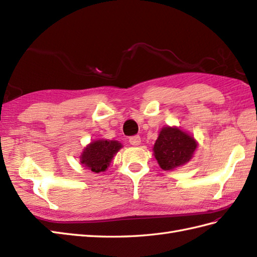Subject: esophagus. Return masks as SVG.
Masks as SVG:
<instances>
[{"label":"esophagus","instance_id":"1","mask_svg":"<svg viewBox=\"0 0 257 257\" xmlns=\"http://www.w3.org/2000/svg\"><path fill=\"white\" fill-rule=\"evenodd\" d=\"M129 143L133 146H139L141 143V138L140 136H133V137L129 138Z\"/></svg>","mask_w":257,"mask_h":257}]
</instances>
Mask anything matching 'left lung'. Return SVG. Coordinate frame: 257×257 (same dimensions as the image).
Segmentation results:
<instances>
[{"label": "left lung", "mask_w": 257, "mask_h": 257, "mask_svg": "<svg viewBox=\"0 0 257 257\" xmlns=\"http://www.w3.org/2000/svg\"><path fill=\"white\" fill-rule=\"evenodd\" d=\"M196 148L195 140L178 128H163L158 137L154 152L163 170H172L187 163Z\"/></svg>", "instance_id": "left-lung-1"}]
</instances>
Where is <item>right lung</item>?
Returning <instances> with one entry per match:
<instances>
[{
  "mask_svg": "<svg viewBox=\"0 0 257 257\" xmlns=\"http://www.w3.org/2000/svg\"><path fill=\"white\" fill-rule=\"evenodd\" d=\"M120 148L121 145L118 141L97 140L84 150L80 157V163L90 169L92 172L105 171Z\"/></svg>",
  "mask_w": 257,
  "mask_h": 257,
  "instance_id": "obj_1",
  "label": "right lung"
}]
</instances>
